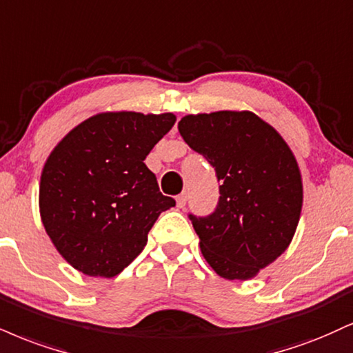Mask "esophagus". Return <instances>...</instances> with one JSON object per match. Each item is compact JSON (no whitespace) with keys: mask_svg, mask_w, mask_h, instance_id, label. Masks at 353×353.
<instances>
[{"mask_svg":"<svg viewBox=\"0 0 353 353\" xmlns=\"http://www.w3.org/2000/svg\"><path fill=\"white\" fill-rule=\"evenodd\" d=\"M176 203H177V207H179V209H184V207L188 205V194L177 195V197H176Z\"/></svg>","mask_w":353,"mask_h":353,"instance_id":"obj_1","label":"esophagus"}]
</instances>
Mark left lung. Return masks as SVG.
<instances>
[{
    "instance_id": "left-lung-1",
    "label": "left lung",
    "mask_w": 353,
    "mask_h": 353,
    "mask_svg": "<svg viewBox=\"0 0 353 353\" xmlns=\"http://www.w3.org/2000/svg\"><path fill=\"white\" fill-rule=\"evenodd\" d=\"M184 141L214 165L217 209L189 219L203 258L225 279H252L290 246L303 209L298 161L281 134L253 112L188 114Z\"/></svg>"
}]
</instances>
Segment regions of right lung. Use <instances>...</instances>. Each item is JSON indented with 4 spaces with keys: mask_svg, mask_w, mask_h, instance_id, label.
<instances>
[{
    "mask_svg": "<svg viewBox=\"0 0 353 353\" xmlns=\"http://www.w3.org/2000/svg\"><path fill=\"white\" fill-rule=\"evenodd\" d=\"M174 123L172 113L93 114L49 154L41 174V220L77 271L120 274L143 252L161 212L176 205L144 164Z\"/></svg>",
    "mask_w": 353,
    "mask_h": 353,
    "instance_id": "1",
    "label": "right lung"
}]
</instances>
